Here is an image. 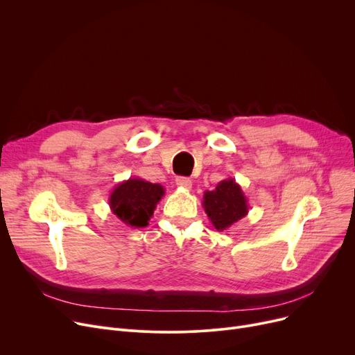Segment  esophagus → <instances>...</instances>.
<instances>
[{"label": "esophagus", "instance_id": "esophagus-1", "mask_svg": "<svg viewBox=\"0 0 355 355\" xmlns=\"http://www.w3.org/2000/svg\"><path fill=\"white\" fill-rule=\"evenodd\" d=\"M175 182H177L178 187L185 189V190H190L191 185H193L191 180L187 178V177H177V178H175Z\"/></svg>", "mask_w": 355, "mask_h": 355}]
</instances>
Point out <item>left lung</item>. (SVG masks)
Wrapping results in <instances>:
<instances>
[{"label":"left lung","mask_w":355,"mask_h":355,"mask_svg":"<svg viewBox=\"0 0 355 355\" xmlns=\"http://www.w3.org/2000/svg\"><path fill=\"white\" fill-rule=\"evenodd\" d=\"M202 207L218 232L227 230L249 213L248 198L234 178L220 181L213 191H204Z\"/></svg>","instance_id":"8db88e82"}]
</instances>
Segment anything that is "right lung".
<instances>
[{
	"mask_svg": "<svg viewBox=\"0 0 355 355\" xmlns=\"http://www.w3.org/2000/svg\"><path fill=\"white\" fill-rule=\"evenodd\" d=\"M161 184H153L138 177L125 180L112 190L109 207L122 223L129 227H146L157 204L164 197Z\"/></svg>",
	"mask_w": 355,
	"mask_h": 355,
	"instance_id": "obj_1",
	"label": "right lung"
}]
</instances>
